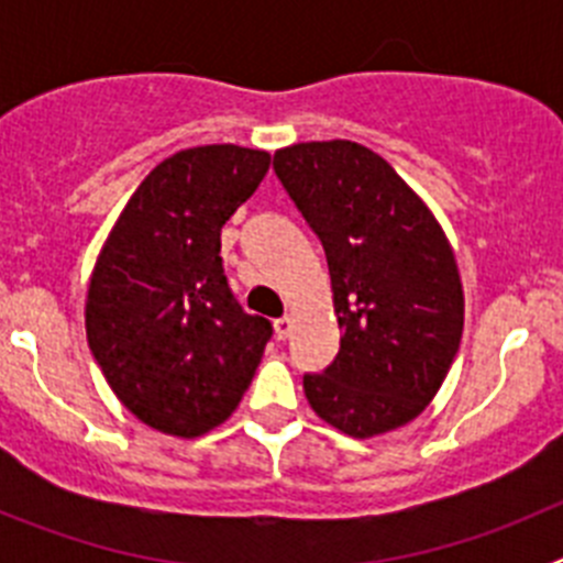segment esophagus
<instances>
[{
  "mask_svg": "<svg viewBox=\"0 0 563 563\" xmlns=\"http://www.w3.org/2000/svg\"><path fill=\"white\" fill-rule=\"evenodd\" d=\"M273 330H276L278 341H285V338H290V332H292V318H290V316L276 318V321H273Z\"/></svg>",
  "mask_w": 563,
  "mask_h": 563,
  "instance_id": "obj_1",
  "label": "esophagus"
}]
</instances>
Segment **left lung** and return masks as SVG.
Instances as JSON below:
<instances>
[{"instance_id":"left-lung-1","label":"left lung","mask_w":563,"mask_h":563,"mask_svg":"<svg viewBox=\"0 0 563 563\" xmlns=\"http://www.w3.org/2000/svg\"><path fill=\"white\" fill-rule=\"evenodd\" d=\"M273 168L327 253L341 350L305 375L312 411L366 440L415 420L460 350L465 298L445 231L380 154L352 141L278 148Z\"/></svg>"}]
</instances>
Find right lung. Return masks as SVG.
Listing matches in <instances>:
<instances>
[{
  "instance_id": "right-lung-1",
  "label": "right lung",
  "mask_w": 563,
  "mask_h": 563,
  "mask_svg": "<svg viewBox=\"0 0 563 563\" xmlns=\"http://www.w3.org/2000/svg\"><path fill=\"white\" fill-rule=\"evenodd\" d=\"M271 154L213 143L148 172L109 231L87 290V341L118 400L152 429L200 437L251 386L273 327L247 316L220 256L222 225Z\"/></svg>"
}]
</instances>
